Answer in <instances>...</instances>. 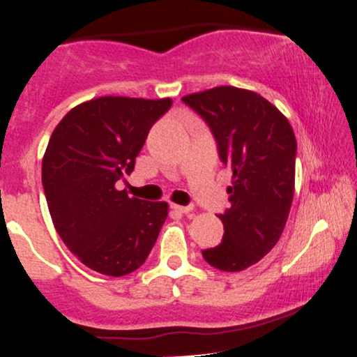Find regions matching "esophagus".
Segmentation results:
<instances>
[{"label":"esophagus","instance_id":"1","mask_svg":"<svg viewBox=\"0 0 357 357\" xmlns=\"http://www.w3.org/2000/svg\"><path fill=\"white\" fill-rule=\"evenodd\" d=\"M172 211L177 212V213H188L194 211V207L192 205H172Z\"/></svg>","mask_w":357,"mask_h":357}]
</instances>
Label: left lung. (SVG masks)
I'll return each instance as SVG.
<instances>
[{"label":"left lung","instance_id":"8db88e82","mask_svg":"<svg viewBox=\"0 0 357 357\" xmlns=\"http://www.w3.org/2000/svg\"><path fill=\"white\" fill-rule=\"evenodd\" d=\"M215 138L232 172L230 207L219 219L224 237L202 250L212 267L241 272L272 250L282 236L294 197L297 142L286 116L261 95L217 86L183 96Z\"/></svg>","mask_w":357,"mask_h":357}]
</instances>
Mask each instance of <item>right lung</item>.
Here are the masks:
<instances>
[{
	"label": "right lung",
	"instance_id": "right-lung-1",
	"mask_svg": "<svg viewBox=\"0 0 357 357\" xmlns=\"http://www.w3.org/2000/svg\"><path fill=\"white\" fill-rule=\"evenodd\" d=\"M170 107V98L100 96L71 108L53 130L41 163L50 215L65 245L100 274L137 271L167 219L165 202L128 197L115 185Z\"/></svg>",
	"mask_w": 357,
	"mask_h": 357
}]
</instances>
